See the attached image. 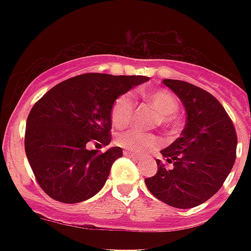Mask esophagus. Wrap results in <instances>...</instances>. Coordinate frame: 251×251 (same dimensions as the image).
<instances>
[{
  "label": "esophagus",
  "instance_id": "34e87169",
  "mask_svg": "<svg viewBox=\"0 0 251 251\" xmlns=\"http://www.w3.org/2000/svg\"><path fill=\"white\" fill-rule=\"evenodd\" d=\"M124 155H125V156H129V157H137L133 152H130V151H126V150L124 151Z\"/></svg>",
  "mask_w": 251,
  "mask_h": 251
}]
</instances>
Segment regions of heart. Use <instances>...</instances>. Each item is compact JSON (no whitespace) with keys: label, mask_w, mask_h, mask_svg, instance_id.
Instances as JSON below:
<instances>
[{"label":"heart","mask_w":251,"mask_h":251,"mask_svg":"<svg viewBox=\"0 0 251 251\" xmlns=\"http://www.w3.org/2000/svg\"><path fill=\"white\" fill-rule=\"evenodd\" d=\"M146 100L153 109L159 113V122L163 126H169L173 124V114L178 109V100L172 92L167 90H159L146 95ZM134 101L129 94L121 95L116 99L110 110V118L114 126L122 127L126 126L133 117ZM116 143L125 150L134 153H145L156 150L160 142L152 134H143L135 130H127L118 134Z\"/></svg>","instance_id":"heart-1"}]
</instances>
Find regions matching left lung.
Instances as JSON below:
<instances>
[{
    "mask_svg": "<svg viewBox=\"0 0 251 251\" xmlns=\"http://www.w3.org/2000/svg\"><path fill=\"white\" fill-rule=\"evenodd\" d=\"M182 102L186 124L181 137L161 150L169 165L156 160L146 186L161 202L193 208L216 194L236 160L237 135L224 106L210 92L183 80L164 79Z\"/></svg>",
    "mask_w": 251,
    "mask_h": 251,
    "instance_id": "left-lung-1",
    "label": "left lung"
}]
</instances>
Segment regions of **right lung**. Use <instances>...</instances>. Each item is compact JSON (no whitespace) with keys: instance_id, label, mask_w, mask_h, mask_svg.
I'll return each mask as SVG.
<instances>
[{"instance_id":"add662e5","label":"right lung","mask_w":251,"mask_h":251,"mask_svg":"<svg viewBox=\"0 0 251 251\" xmlns=\"http://www.w3.org/2000/svg\"><path fill=\"white\" fill-rule=\"evenodd\" d=\"M147 80L149 76L88 73L58 83L32 106L25 124V155L50 198L79 203L101 190L122 150L110 147L99 153L87 145H109L113 102Z\"/></svg>"}]
</instances>
